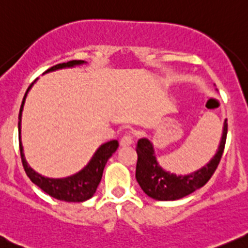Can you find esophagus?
Here are the masks:
<instances>
[{
  "label": "esophagus",
  "mask_w": 248,
  "mask_h": 248,
  "mask_svg": "<svg viewBox=\"0 0 248 248\" xmlns=\"http://www.w3.org/2000/svg\"><path fill=\"white\" fill-rule=\"evenodd\" d=\"M131 143H133V138H131L130 135H124L120 139V145H122L123 147H128Z\"/></svg>",
  "instance_id": "obj_1"
}]
</instances>
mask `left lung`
Segmentation results:
<instances>
[{
  "mask_svg": "<svg viewBox=\"0 0 248 248\" xmlns=\"http://www.w3.org/2000/svg\"><path fill=\"white\" fill-rule=\"evenodd\" d=\"M228 123H224L223 136L216 155L208 164L187 175H176L163 170L159 167L155 155L151 141L140 139L136 145L138 163H136V180L147 196L158 201H175L187 196L197 188L208 183L223 155L225 147Z\"/></svg>",
  "mask_w": 248,
  "mask_h": 248,
  "instance_id": "left-lung-1",
  "label": "left lung"
}]
</instances>
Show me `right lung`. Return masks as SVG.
Segmentation results:
<instances>
[{"instance_id": "obj_1", "label": "right lung", "mask_w": 248, "mask_h": 248, "mask_svg": "<svg viewBox=\"0 0 248 248\" xmlns=\"http://www.w3.org/2000/svg\"><path fill=\"white\" fill-rule=\"evenodd\" d=\"M85 63L84 61H69L67 63H61V64L53 65L49 69H47L45 73L53 72V70L62 69V68H69L74 67V65H79ZM32 85V84H31ZM30 85L28 87L27 93H25L24 98H23L22 106H20L19 110V122H18V129H19V138H20V122H22V110L23 106H24L25 97H27L28 91L30 90ZM118 143L117 140L108 141V142L103 143L93 157L91 158V161L89 162L86 167L79 173L74 174L72 176L63 179H51V178H45L41 174L36 173L34 169L29 167L24 158V153H23V146L22 142L19 141V150H20V158H22V163L24 167V170L27 175L29 176L30 180L39 186L42 191L49 195L53 199L61 200V201L65 202H84L86 200L91 199L93 196V193L96 192L98 184H100L101 179H102L103 169H105L106 163L107 161L112 157L113 153L117 151Z\"/></svg>"}]
</instances>
